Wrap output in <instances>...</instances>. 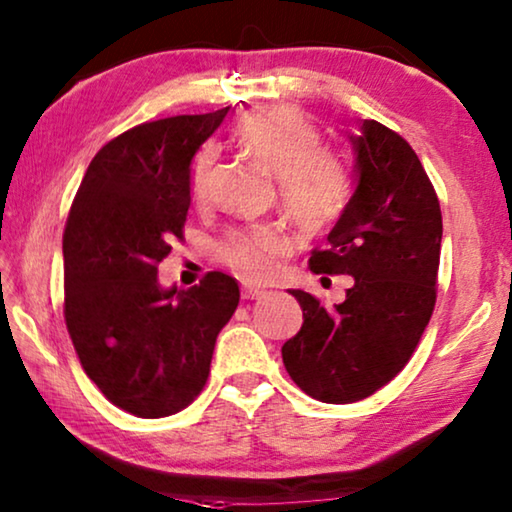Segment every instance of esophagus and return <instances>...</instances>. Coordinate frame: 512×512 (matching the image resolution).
<instances>
[{
  "label": "esophagus",
  "mask_w": 512,
  "mask_h": 512,
  "mask_svg": "<svg viewBox=\"0 0 512 512\" xmlns=\"http://www.w3.org/2000/svg\"><path fill=\"white\" fill-rule=\"evenodd\" d=\"M264 294H266V289H262V287H253V285H243V289H241V296H243V299H248V301H253V299H262Z\"/></svg>",
  "instance_id": "34e87169"
}]
</instances>
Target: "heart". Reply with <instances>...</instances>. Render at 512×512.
<instances>
[{"label":"heart","mask_w":512,"mask_h":512,"mask_svg":"<svg viewBox=\"0 0 512 512\" xmlns=\"http://www.w3.org/2000/svg\"><path fill=\"white\" fill-rule=\"evenodd\" d=\"M236 142L278 179L282 211L308 232L331 227L347 209L352 183L345 165L324 154L322 133L292 105L250 112L236 126ZM218 149L204 144L190 163V190L207 197L216 170ZM289 253V236L276 225L232 232L220 243L218 257L227 269L246 280H266Z\"/></svg>","instance_id":"obj_1"}]
</instances>
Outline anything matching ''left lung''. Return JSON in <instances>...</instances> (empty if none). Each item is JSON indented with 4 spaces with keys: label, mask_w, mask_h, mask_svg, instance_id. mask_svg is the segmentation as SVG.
<instances>
[{
    "label": "left lung",
    "mask_w": 512,
    "mask_h": 512,
    "mask_svg": "<svg viewBox=\"0 0 512 512\" xmlns=\"http://www.w3.org/2000/svg\"><path fill=\"white\" fill-rule=\"evenodd\" d=\"M356 188L312 250L315 273L352 276L347 299L326 310L289 289L303 310L301 331L282 345L296 386L329 404L363 400L407 365L437 301L441 209L416 151L391 128L363 119L349 135Z\"/></svg>",
    "instance_id": "obj_1"
}]
</instances>
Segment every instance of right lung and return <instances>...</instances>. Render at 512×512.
<instances>
[{
  "mask_svg": "<svg viewBox=\"0 0 512 512\" xmlns=\"http://www.w3.org/2000/svg\"><path fill=\"white\" fill-rule=\"evenodd\" d=\"M230 108L181 114L114 137L87 167L64 230V317L87 377L140 418L177 414L207 384L213 347L239 305L232 276L160 287L183 236L190 163Z\"/></svg>",
  "mask_w": 512,
  "mask_h": 512,
  "instance_id": "obj_1",
  "label": "right lung"
}]
</instances>
